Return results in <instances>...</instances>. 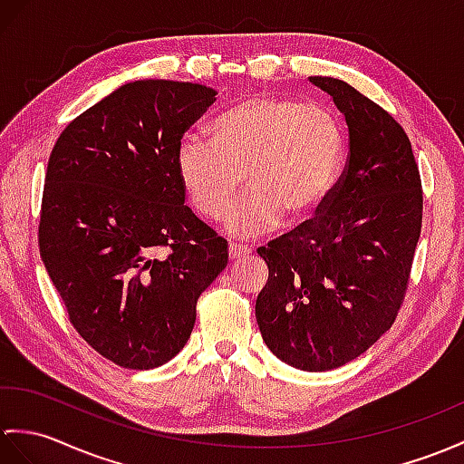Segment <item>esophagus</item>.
I'll list each match as a JSON object with an SVG mask.
<instances>
[{
  "label": "esophagus",
  "instance_id": "1",
  "mask_svg": "<svg viewBox=\"0 0 464 464\" xmlns=\"http://www.w3.org/2000/svg\"><path fill=\"white\" fill-rule=\"evenodd\" d=\"M249 255H251V249H246V246L237 245V243L229 245V258H231V261H241V258L249 256Z\"/></svg>",
  "mask_w": 464,
  "mask_h": 464
}]
</instances>
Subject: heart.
I'll return each instance as SVG.
<instances>
[{"label":"heart","mask_w":464,"mask_h":464,"mask_svg":"<svg viewBox=\"0 0 464 464\" xmlns=\"http://www.w3.org/2000/svg\"><path fill=\"white\" fill-rule=\"evenodd\" d=\"M346 140L340 118L324 104L255 94L215 118L211 138L188 132L176 146V171L191 209L219 219L245 186L225 227L256 237L303 225L326 206L342 176Z\"/></svg>","instance_id":"heart-1"}]
</instances>
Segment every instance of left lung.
<instances>
[{
    "instance_id": "1",
    "label": "left lung",
    "mask_w": 464,
    "mask_h": 464,
    "mask_svg": "<svg viewBox=\"0 0 464 464\" xmlns=\"http://www.w3.org/2000/svg\"><path fill=\"white\" fill-rule=\"evenodd\" d=\"M310 82L346 116L348 164L314 221L256 251L268 281L255 314L278 360L328 372L395 322L421 235L423 189L411 142L390 112L340 79Z\"/></svg>"
}]
</instances>
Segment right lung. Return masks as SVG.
Instances as JSON below:
<instances>
[{
  "mask_svg": "<svg viewBox=\"0 0 464 464\" xmlns=\"http://www.w3.org/2000/svg\"><path fill=\"white\" fill-rule=\"evenodd\" d=\"M213 89L134 81L74 118L51 150L39 251L71 324L102 358L152 370L186 346L227 241L188 206L176 146Z\"/></svg>",
  "mask_w": 464,
  "mask_h": 464,
  "instance_id": "add662e5",
  "label": "right lung"
}]
</instances>
